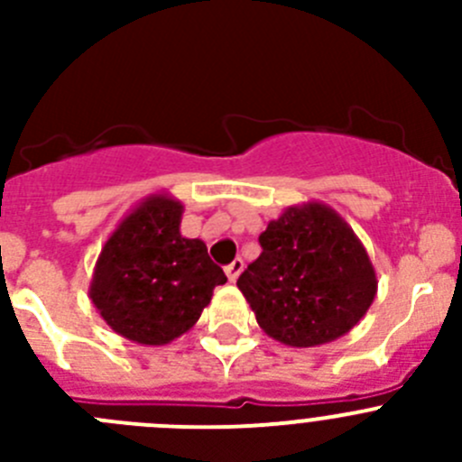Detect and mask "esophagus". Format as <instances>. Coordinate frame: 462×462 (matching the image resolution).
<instances>
[{
    "label": "esophagus",
    "mask_w": 462,
    "mask_h": 462,
    "mask_svg": "<svg viewBox=\"0 0 462 462\" xmlns=\"http://www.w3.org/2000/svg\"><path fill=\"white\" fill-rule=\"evenodd\" d=\"M243 259H236V261H231V263H228L226 268H224V273H226V277H228V282H236L238 280V275L240 273H243Z\"/></svg>",
    "instance_id": "34e87169"
}]
</instances>
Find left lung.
<instances>
[{
  "label": "left lung",
  "mask_w": 462,
  "mask_h": 462,
  "mask_svg": "<svg viewBox=\"0 0 462 462\" xmlns=\"http://www.w3.org/2000/svg\"><path fill=\"white\" fill-rule=\"evenodd\" d=\"M261 254L238 277L256 324L289 346L333 342L365 317L377 275L354 228L326 203L291 206L259 236Z\"/></svg>",
  "instance_id": "8db88e82"
}]
</instances>
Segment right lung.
I'll return each instance as SVG.
<instances>
[{"label":"right lung","mask_w":462,"mask_h":462,"mask_svg":"<svg viewBox=\"0 0 462 462\" xmlns=\"http://www.w3.org/2000/svg\"><path fill=\"white\" fill-rule=\"evenodd\" d=\"M182 206L150 194L110 234L94 266L89 298L117 336L138 345H169L185 336L226 282L199 238L180 234Z\"/></svg>","instance_id":"1"}]
</instances>
